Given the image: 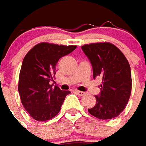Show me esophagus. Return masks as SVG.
Returning a JSON list of instances; mask_svg holds the SVG:
<instances>
[{"mask_svg":"<svg viewBox=\"0 0 146 146\" xmlns=\"http://www.w3.org/2000/svg\"><path fill=\"white\" fill-rule=\"evenodd\" d=\"M75 92L78 95V96H84V95L86 94V92L79 91V90H75Z\"/></svg>","mask_w":146,"mask_h":146,"instance_id":"obj_1","label":"esophagus"}]
</instances>
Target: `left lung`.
<instances>
[{
	"label": "left lung",
	"mask_w": 146,
	"mask_h": 146,
	"mask_svg": "<svg viewBox=\"0 0 146 146\" xmlns=\"http://www.w3.org/2000/svg\"><path fill=\"white\" fill-rule=\"evenodd\" d=\"M91 63L94 78L101 77V93L89 113L100 119L115 118L124 110L131 93V71L128 60L119 48L109 42L82 46Z\"/></svg>",
	"instance_id": "1"
}]
</instances>
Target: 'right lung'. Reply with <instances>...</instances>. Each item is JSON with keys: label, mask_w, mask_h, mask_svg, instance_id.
Returning a JSON list of instances; mask_svg holds the SVG:
<instances>
[{"label": "right lung", "mask_w": 146, "mask_h": 146, "mask_svg": "<svg viewBox=\"0 0 146 146\" xmlns=\"http://www.w3.org/2000/svg\"><path fill=\"white\" fill-rule=\"evenodd\" d=\"M76 45L42 42L34 46L23 60L18 90L23 107L35 120L46 121L61 109L66 96L71 92L52 87L56 65L62 56L71 53Z\"/></svg>", "instance_id": "right-lung-1"}]
</instances>
